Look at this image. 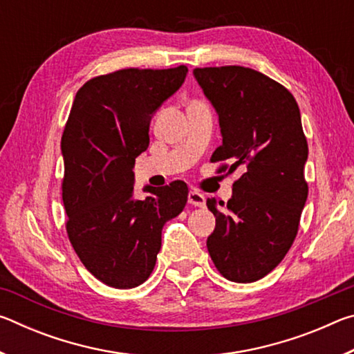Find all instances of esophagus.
<instances>
[{"mask_svg": "<svg viewBox=\"0 0 354 354\" xmlns=\"http://www.w3.org/2000/svg\"><path fill=\"white\" fill-rule=\"evenodd\" d=\"M187 200L192 206H196V207H205L206 206V196L200 194L198 190H190L189 195H187Z\"/></svg>", "mask_w": 354, "mask_h": 354, "instance_id": "esophagus-1", "label": "esophagus"}]
</instances>
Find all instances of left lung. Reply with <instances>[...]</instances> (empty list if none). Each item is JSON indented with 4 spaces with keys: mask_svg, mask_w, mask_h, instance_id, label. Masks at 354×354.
<instances>
[{
    "mask_svg": "<svg viewBox=\"0 0 354 354\" xmlns=\"http://www.w3.org/2000/svg\"><path fill=\"white\" fill-rule=\"evenodd\" d=\"M194 76L223 137L211 160L231 159L230 171L243 170L226 205L206 201L215 215L207 251L226 279L254 283L284 259L308 198L301 115L293 95L261 71L227 65L195 68Z\"/></svg>",
    "mask_w": 354,
    "mask_h": 354,
    "instance_id": "8db88e82",
    "label": "left lung"
}]
</instances>
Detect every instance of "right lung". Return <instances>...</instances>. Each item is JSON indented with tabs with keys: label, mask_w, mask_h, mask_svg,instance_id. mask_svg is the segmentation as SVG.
Here are the masks:
<instances>
[{
	"label": "right lung",
	"mask_w": 354,
	"mask_h": 354,
	"mask_svg": "<svg viewBox=\"0 0 354 354\" xmlns=\"http://www.w3.org/2000/svg\"><path fill=\"white\" fill-rule=\"evenodd\" d=\"M187 67L124 68L87 81L65 124L62 200L67 234L84 267L115 289L145 283L158 259L162 227L183 212L187 185H147L134 198L136 158L149 145L153 113L175 93Z\"/></svg>",
	"instance_id": "add662e5"
}]
</instances>
